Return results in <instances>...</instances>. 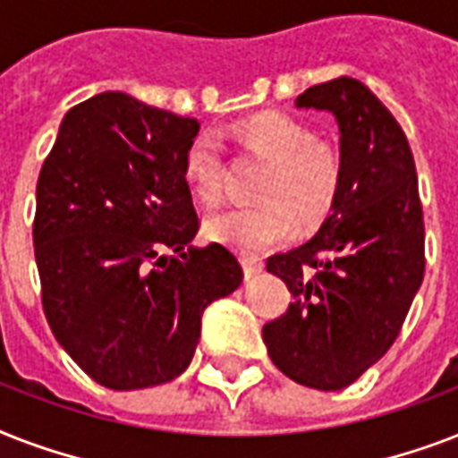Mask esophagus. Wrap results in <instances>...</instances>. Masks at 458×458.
<instances>
[{
    "mask_svg": "<svg viewBox=\"0 0 458 458\" xmlns=\"http://www.w3.org/2000/svg\"><path fill=\"white\" fill-rule=\"evenodd\" d=\"M242 268H244V276H247V278H254L257 273L264 271V261H261L259 257H250V254H244Z\"/></svg>",
    "mask_w": 458,
    "mask_h": 458,
    "instance_id": "34e87169",
    "label": "esophagus"
}]
</instances>
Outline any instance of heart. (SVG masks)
<instances>
[{
	"mask_svg": "<svg viewBox=\"0 0 458 458\" xmlns=\"http://www.w3.org/2000/svg\"><path fill=\"white\" fill-rule=\"evenodd\" d=\"M244 145L271 161L261 182V204L225 208L207 221V235L214 242L261 254L300 235L301 218L320 221L330 211L340 190V157L333 147L311 138L301 121L261 111L237 125ZM192 192L204 201H216L223 190L221 142L201 132L190 142L182 161Z\"/></svg>",
	"mask_w": 458,
	"mask_h": 458,
	"instance_id": "1",
	"label": "heart"
}]
</instances>
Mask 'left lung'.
Returning <instances> with one entry per match:
<instances>
[{
  "mask_svg": "<svg viewBox=\"0 0 458 458\" xmlns=\"http://www.w3.org/2000/svg\"><path fill=\"white\" fill-rule=\"evenodd\" d=\"M294 106L333 114L342 178L318 233L266 264L293 304L266 323L264 342L294 383L335 392L397 340L426 271L423 208L404 131L363 82H320Z\"/></svg>",
  "mask_w": 458,
  "mask_h": 458,
  "instance_id": "8db88e82",
  "label": "left lung"
}]
</instances>
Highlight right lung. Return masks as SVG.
<instances>
[{
    "mask_svg": "<svg viewBox=\"0 0 458 458\" xmlns=\"http://www.w3.org/2000/svg\"><path fill=\"white\" fill-rule=\"evenodd\" d=\"M197 132V118L102 92L64 116L39 171L32 242L47 323L109 390L178 377L204 309L242 283L223 244L190 247L199 221L182 161Z\"/></svg>",
    "mask_w": 458,
    "mask_h": 458,
    "instance_id": "right-lung-1",
    "label": "right lung"
}]
</instances>
